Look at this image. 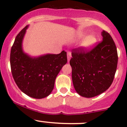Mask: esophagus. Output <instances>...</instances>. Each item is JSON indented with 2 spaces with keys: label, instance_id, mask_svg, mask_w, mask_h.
I'll return each instance as SVG.
<instances>
[{
  "label": "esophagus",
  "instance_id": "34e87169",
  "mask_svg": "<svg viewBox=\"0 0 127 127\" xmlns=\"http://www.w3.org/2000/svg\"><path fill=\"white\" fill-rule=\"evenodd\" d=\"M67 61H69L71 60V52H67Z\"/></svg>",
  "mask_w": 127,
  "mask_h": 127
}]
</instances>
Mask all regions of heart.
I'll return each instance as SVG.
<instances>
[{"mask_svg": "<svg viewBox=\"0 0 127 127\" xmlns=\"http://www.w3.org/2000/svg\"><path fill=\"white\" fill-rule=\"evenodd\" d=\"M85 36V33H79L78 34L79 39H82ZM97 39L96 37L93 35H87L84 38L81 43V47L84 50H88L91 49L96 43Z\"/></svg>", "mask_w": 127, "mask_h": 127, "instance_id": "1", "label": "heart"}]
</instances>
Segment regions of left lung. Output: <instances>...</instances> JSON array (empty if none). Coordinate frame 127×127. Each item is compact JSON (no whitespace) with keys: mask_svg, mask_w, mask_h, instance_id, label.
I'll use <instances>...</instances> for the list:
<instances>
[{"mask_svg":"<svg viewBox=\"0 0 127 127\" xmlns=\"http://www.w3.org/2000/svg\"><path fill=\"white\" fill-rule=\"evenodd\" d=\"M103 40L90 51L82 48L72 51L70 60L72 79L77 93L92 98L107 90L117 69L118 55L116 44L108 32H101Z\"/></svg>","mask_w":127,"mask_h":127,"instance_id":"8db88e82","label":"left lung"}]
</instances>
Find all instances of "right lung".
I'll list each match as a JSON object with an SVG mask.
<instances>
[{
  "label": "right lung",
  "mask_w": 127,
  "mask_h": 127,
  "mask_svg": "<svg viewBox=\"0 0 127 127\" xmlns=\"http://www.w3.org/2000/svg\"><path fill=\"white\" fill-rule=\"evenodd\" d=\"M26 26L16 35L10 52V66L14 80L18 88L29 96L41 99L53 90L56 76L67 63V53L46 54L32 57L24 53L23 40Z\"/></svg>",
  "instance_id": "right-lung-1"
}]
</instances>
